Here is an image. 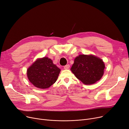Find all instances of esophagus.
Returning <instances> with one entry per match:
<instances>
[{"mask_svg": "<svg viewBox=\"0 0 129 129\" xmlns=\"http://www.w3.org/2000/svg\"><path fill=\"white\" fill-rule=\"evenodd\" d=\"M70 68V65L69 64H67L64 66V69H68Z\"/></svg>", "mask_w": 129, "mask_h": 129, "instance_id": "1", "label": "esophagus"}]
</instances>
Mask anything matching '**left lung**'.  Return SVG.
Wrapping results in <instances>:
<instances>
[{
	"label": "left lung",
	"mask_w": 129,
	"mask_h": 129,
	"mask_svg": "<svg viewBox=\"0 0 129 129\" xmlns=\"http://www.w3.org/2000/svg\"><path fill=\"white\" fill-rule=\"evenodd\" d=\"M104 69V63L100 58L80 55L74 59L71 70L84 84H92L102 78Z\"/></svg>",
	"instance_id": "1"
}]
</instances>
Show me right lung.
Instances as JSON below:
<instances>
[{
    "label": "right lung",
    "instance_id": "1",
    "mask_svg": "<svg viewBox=\"0 0 129 129\" xmlns=\"http://www.w3.org/2000/svg\"><path fill=\"white\" fill-rule=\"evenodd\" d=\"M60 69L47 57L37 59L27 70V78L39 88H47L56 82Z\"/></svg>",
    "mask_w": 129,
    "mask_h": 129
}]
</instances>
